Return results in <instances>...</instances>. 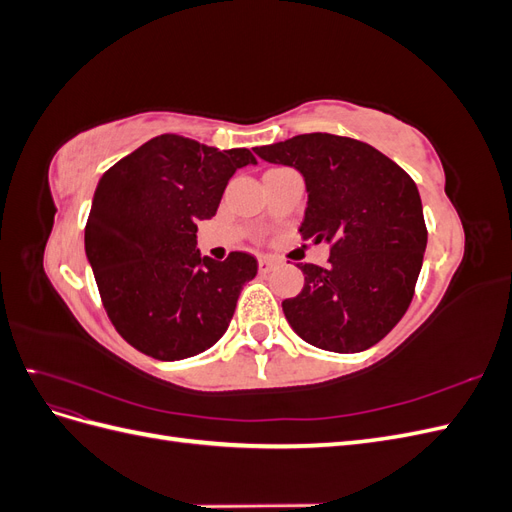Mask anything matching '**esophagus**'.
<instances>
[{
	"mask_svg": "<svg viewBox=\"0 0 512 512\" xmlns=\"http://www.w3.org/2000/svg\"><path fill=\"white\" fill-rule=\"evenodd\" d=\"M277 265H280V260H275V258H271V256H262V258L258 260L260 273H271Z\"/></svg>",
	"mask_w": 512,
	"mask_h": 512,
	"instance_id": "1",
	"label": "esophagus"
}]
</instances>
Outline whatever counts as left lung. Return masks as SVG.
I'll return each instance as SVG.
<instances>
[{"label":"left lung","instance_id":"left-lung-1","mask_svg":"<svg viewBox=\"0 0 512 512\" xmlns=\"http://www.w3.org/2000/svg\"><path fill=\"white\" fill-rule=\"evenodd\" d=\"M271 164L297 168L307 207L299 232L331 243L329 267L301 262L303 290L282 303L307 344L361 352L406 314L427 247L416 183L367 143L327 132L256 147Z\"/></svg>","mask_w":512,"mask_h":512}]
</instances>
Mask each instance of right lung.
Listing matches in <instances>:
<instances>
[{
    "label": "right lung",
    "instance_id": "add662e5",
    "mask_svg": "<svg viewBox=\"0 0 512 512\" xmlns=\"http://www.w3.org/2000/svg\"><path fill=\"white\" fill-rule=\"evenodd\" d=\"M256 164L250 149L220 151L162 134L98 181L85 254L108 318L130 346L158 361L205 352L226 333L258 260L196 250V222L211 220L228 179Z\"/></svg>",
    "mask_w": 512,
    "mask_h": 512
}]
</instances>
